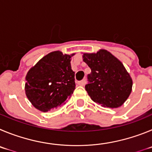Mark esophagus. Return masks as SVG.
<instances>
[{
    "label": "esophagus",
    "mask_w": 152,
    "mask_h": 152,
    "mask_svg": "<svg viewBox=\"0 0 152 152\" xmlns=\"http://www.w3.org/2000/svg\"><path fill=\"white\" fill-rule=\"evenodd\" d=\"M86 84V79H83V80H81V81L78 82V85H79V86H84Z\"/></svg>",
    "instance_id": "obj_1"
}]
</instances>
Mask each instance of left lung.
Segmentation results:
<instances>
[{"label":"left lung","mask_w":152,"mask_h":152,"mask_svg":"<svg viewBox=\"0 0 152 152\" xmlns=\"http://www.w3.org/2000/svg\"><path fill=\"white\" fill-rule=\"evenodd\" d=\"M83 61L91 69L85 88L93 102L104 107L117 108L129 98L132 80L124 64L106 50L85 53Z\"/></svg>","instance_id":"8db88e82"}]
</instances>
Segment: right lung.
<instances>
[{"mask_svg": "<svg viewBox=\"0 0 152 152\" xmlns=\"http://www.w3.org/2000/svg\"><path fill=\"white\" fill-rule=\"evenodd\" d=\"M59 50L49 53L28 70L26 95L35 108L52 110L67 102L75 90V72L71 57Z\"/></svg>", "mask_w": 152, "mask_h": 152, "instance_id": "obj_1", "label": "right lung"}]
</instances>
